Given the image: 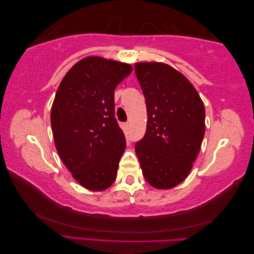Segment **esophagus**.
<instances>
[{"label": "esophagus", "mask_w": 254, "mask_h": 254, "mask_svg": "<svg viewBox=\"0 0 254 254\" xmlns=\"http://www.w3.org/2000/svg\"><path fill=\"white\" fill-rule=\"evenodd\" d=\"M123 129H124V131H125V133L128 134V132H129V124L128 123L123 124Z\"/></svg>", "instance_id": "esophagus-1"}]
</instances>
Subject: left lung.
I'll return each instance as SVG.
<instances>
[{"label":"left lung","instance_id":"obj_1","mask_svg":"<svg viewBox=\"0 0 254 254\" xmlns=\"http://www.w3.org/2000/svg\"><path fill=\"white\" fill-rule=\"evenodd\" d=\"M134 72L146 98L148 124L134 144L142 174L156 189L188 177L205 133V108L186 77L161 62H138Z\"/></svg>","mask_w":254,"mask_h":254}]
</instances>
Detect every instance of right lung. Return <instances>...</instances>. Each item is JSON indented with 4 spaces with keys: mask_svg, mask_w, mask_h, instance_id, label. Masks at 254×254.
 I'll list each match as a JSON object with an SVG mask.
<instances>
[{
    "mask_svg": "<svg viewBox=\"0 0 254 254\" xmlns=\"http://www.w3.org/2000/svg\"><path fill=\"white\" fill-rule=\"evenodd\" d=\"M131 71L130 64L86 57L57 90L50 116L57 151L90 190H104L116 180L126 139L115 118L114 93Z\"/></svg>",
    "mask_w": 254,
    "mask_h": 254,
    "instance_id": "obj_1",
    "label": "right lung"
}]
</instances>
